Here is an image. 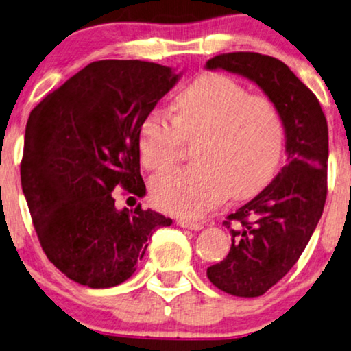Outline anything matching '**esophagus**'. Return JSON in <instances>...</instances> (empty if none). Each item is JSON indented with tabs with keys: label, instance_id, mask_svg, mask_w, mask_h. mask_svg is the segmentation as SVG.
I'll return each instance as SVG.
<instances>
[{
	"label": "esophagus",
	"instance_id": "obj_1",
	"mask_svg": "<svg viewBox=\"0 0 351 351\" xmlns=\"http://www.w3.org/2000/svg\"><path fill=\"white\" fill-rule=\"evenodd\" d=\"M178 224L184 230H191V231H200L204 228L202 223H194V221H188V219H178Z\"/></svg>",
	"mask_w": 351,
	"mask_h": 351
}]
</instances>
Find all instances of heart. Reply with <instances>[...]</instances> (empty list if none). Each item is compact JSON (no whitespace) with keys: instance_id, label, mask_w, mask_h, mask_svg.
I'll list each match as a JSON object with an SVG mask.
<instances>
[{"instance_id":"b5f03b06","label":"heart","mask_w":351,"mask_h":351,"mask_svg":"<svg viewBox=\"0 0 351 351\" xmlns=\"http://www.w3.org/2000/svg\"><path fill=\"white\" fill-rule=\"evenodd\" d=\"M284 121L269 99L252 96L234 78L205 73L176 96L175 115L152 109L139 127V151L149 170L175 163L186 139L197 162L152 180L157 207L199 218L228 195L247 197L273 180L284 151Z\"/></svg>"}]
</instances>
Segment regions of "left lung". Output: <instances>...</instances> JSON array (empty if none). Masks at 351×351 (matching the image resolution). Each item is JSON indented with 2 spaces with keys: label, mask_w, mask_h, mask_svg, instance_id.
<instances>
[{
  "label": "left lung",
  "mask_w": 351,
  "mask_h": 351,
  "mask_svg": "<svg viewBox=\"0 0 351 351\" xmlns=\"http://www.w3.org/2000/svg\"><path fill=\"white\" fill-rule=\"evenodd\" d=\"M205 69L226 70L254 82L284 121L286 165L258 195L226 218L230 254L207 269L210 282L219 291L260 297L297 263L324 210L328 121L310 88L276 58L228 53L215 56Z\"/></svg>",
  "instance_id": "obj_1"
}]
</instances>
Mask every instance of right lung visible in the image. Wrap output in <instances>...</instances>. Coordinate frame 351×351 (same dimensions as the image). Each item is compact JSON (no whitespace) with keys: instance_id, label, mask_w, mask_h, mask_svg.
<instances>
[{"instance_id":"right-lung-1","label":"right lung","mask_w":351,"mask_h":351,"mask_svg":"<svg viewBox=\"0 0 351 351\" xmlns=\"http://www.w3.org/2000/svg\"><path fill=\"white\" fill-rule=\"evenodd\" d=\"M183 72L144 60H97L30 112L22 191L46 256L91 289L125 282L147 239L171 218L138 205L119 210L117 186L146 194L139 127Z\"/></svg>"}]
</instances>
